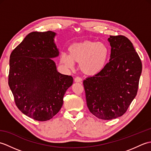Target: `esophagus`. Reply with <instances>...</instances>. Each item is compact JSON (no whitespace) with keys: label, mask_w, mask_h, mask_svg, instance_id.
<instances>
[{"label":"esophagus","mask_w":151,"mask_h":151,"mask_svg":"<svg viewBox=\"0 0 151 151\" xmlns=\"http://www.w3.org/2000/svg\"><path fill=\"white\" fill-rule=\"evenodd\" d=\"M75 81L76 82H81L82 81V79L81 77H79V76H76L75 78Z\"/></svg>","instance_id":"34e87169"}]
</instances>
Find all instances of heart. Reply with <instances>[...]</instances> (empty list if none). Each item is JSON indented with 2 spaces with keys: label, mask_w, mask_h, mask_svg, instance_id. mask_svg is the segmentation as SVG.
<instances>
[{
  "label": "heart",
  "mask_w": 151,
  "mask_h": 151,
  "mask_svg": "<svg viewBox=\"0 0 151 151\" xmlns=\"http://www.w3.org/2000/svg\"><path fill=\"white\" fill-rule=\"evenodd\" d=\"M69 54L60 52V62L67 68L73 69L75 62H80V68L88 75H95L104 69L109 56V49L106 44L97 41H86L72 44Z\"/></svg>",
  "instance_id": "obj_1"
}]
</instances>
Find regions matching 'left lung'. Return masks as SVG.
<instances>
[{"instance_id": "1", "label": "left lung", "mask_w": 151, "mask_h": 151, "mask_svg": "<svg viewBox=\"0 0 151 151\" xmlns=\"http://www.w3.org/2000/svg\"><path fill=\"white\" fill-rule=\"evenodd\" d=\"M110 62L100 73L84 80L86 103L92 114L104 120L123 115L136 97L142 71L140 58L124 36H110Z\"/></svg>"}]
</instances>
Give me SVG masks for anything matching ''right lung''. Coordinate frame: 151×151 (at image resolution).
Masks as SVG:
<instances>
[{"instance_id":"add662e5","label":"right lung","mask_w":151,"mask_h":151,"mask_svg":"<svg viewBox=\"0 0 151 151\" xmlns=\"http://www.w3.org/2000/svg\"><path fill=\"white\" fill-rule=\"evenodd\" d=\"M52 31L32 32L12 51L8 84L15 104L24 115L45 121L62 108L63 96L73 82L58 72L52 60L59 55Z\"/></svg>"}]
</instances>
